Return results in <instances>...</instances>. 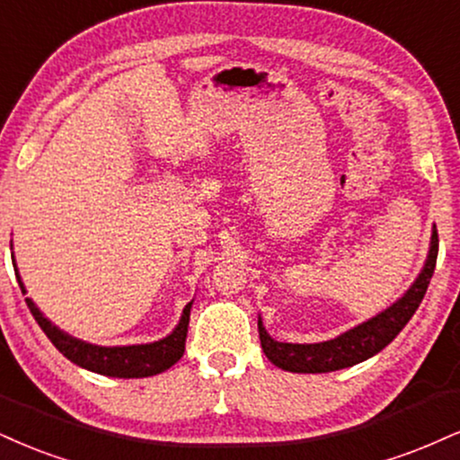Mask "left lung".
<instances>
[{
  "label": "left lung",
  "instance_id": "left-lung-1",
  "mask_svg": "<svg viewBox=\"0 0 460 460\" xmlns=\"http://www.w3.org/2000/svg\"><path fill=\"white\" fill-rule=\"evenodd\" d=\"M437 251H439V240H437V229H433L429 257H426L422 272L416 283L405 291V296L398 297L392 306L375 314L373 319L364 321L332 341L311 342V345L279 342L268 334L261 317H259V339H261L265 358L274 367L289 370V373H332V370L349 368L353 364L373 358L375 353H379L396 339L398 332L405 328L407 321L418 311L420 302L429 289L430 276L435 272Z\"/></svg>",
  "mask_w": 460,
  "mask_h": 460
}]
</instances>
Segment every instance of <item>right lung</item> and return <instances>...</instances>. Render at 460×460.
I'll list each match as a JSON object with an SVG mask.
<instances>
[{
	"mask_svg": "<svg viewBox=\"0 0 460 460\" xmlns=\"http://www.w3.org/2000/svg\"><path fill=\"white\" fill-rule=\"evenodd\" d=\"M13 265L14 259H13ZM16 280H19L21 291H25L23 280H21L19 270H14ZM27 306H30L31 314L38 321L44 334L49 336V341L58 347L59 353H64L70 362H75L76 367L92 370V373L107 375V377H119V379H139V377H152V375L164 373V370L173 367V364L184 356V345H186V334H188V321H190V306L192 302L186 304L184 313H181L180 323L175 325V330L169 336H164L163 341L147 342V345H126V347H101L92 345V342L79 341L75 336L66 334L64 330H59L58 325L51 323L40 308L36 306L31 297H25Z\"/></svg>",
	"mask_w": 460,
	"mask_h": 460,
	"instance_id": "obj_1",
	"label": "right lung"
}]
</instances>
